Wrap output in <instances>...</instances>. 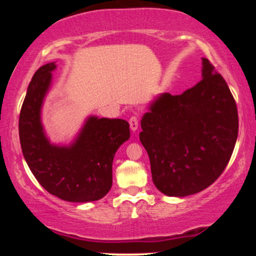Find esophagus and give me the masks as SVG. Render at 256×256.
Returning a JSON list of instances; mask_svg holds the SVG:
<instances>
[{
	"label": "esophagus",
	"instance_id": "34e87169",
	"mask_svg": "<svg viewBox=\"0 0 256 256\" xmlns=\"http://www.w3.org/2000/svg\"><path fill=\"white\" fill-rule=\"evenodd\" d=\"M129 126H130V129L132 132H136L138 128V116H132L129 118Z\"/></svg>",
	"mask_w": 256,
	"mask_h": 256
}]
</instances>
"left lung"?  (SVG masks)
<instances>
[{"mask_svg": "<svg viewBox=\"0 0 256 256\" xmlns=\"http://www.w3.org/2000/svg\"><path fill=\"white\" fill-rule=\"evenodd\" d=\"M202 80L180 96L162 93L142 116L140 141L152 182L169 197L198 194L214 183L232 156L239 120L222 76L202 58Z\"/></svg>", "mask_w": 256, "mask_h": 256, "instance_id": "obj_1", "label": "left lung"}]
</instances>
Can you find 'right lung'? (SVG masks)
<instances>
[{"instance_id": "add662e5", "label": "right lung", "mask_w": 256, "mask_h": 256, "mask_svg": "<svg viewBox=\"0 0 256 256\" xmlns=\"http://www.w3.org/2000/svg\"><path fill=\"white\" fill-rule=\"evenodd\" d=\"M56 68V62L43 65L28 87L18 124L23 156L38 183L51 194L71 202L99 200L112 188L113 160L130 138L129 124L90 115L70 144L51 143L42 108Z\"/></svg>"}]
</instances>
